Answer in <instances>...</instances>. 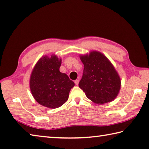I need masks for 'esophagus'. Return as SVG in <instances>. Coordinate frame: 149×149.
Returning <instances> with one entry per match:
<instances>
[{"mask_svg":"<svg viewBox=\"0 0 149 149\" xmlns=\"http://www.w3.org/2000/svg\"><path fill=\"white\" fill-rule=\"evenodd\" d=\"M79 79L75 80V81H74L75 84V85H78V84H79Z\"/></svg>","mask_w":149,"mask_h":149,"instance_id":"obj_1","label":"esophagus"}]
</instances>
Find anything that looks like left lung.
<instances>
[{
  "mask_svg": "<svg viewBox=\"0 0 149 149\" xmlns=\"http://www.w3.org/2000/svg\"><path fill=\"white\" fill-rule=\"evenodd\" d=\"M84 70L79 86L87 98L98 104L114 100L120 88V78L114 66L100 52L80 56Z\"/></svg>",
  "mask_w": 149,
  "mask_h": 149,
  "instance_id": "8db88e82",
  "label": "left lung"
}]
</instances>
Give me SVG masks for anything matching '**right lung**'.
<instances>
[{"mask_svg":"<svg viewBox=\"0 0 149 149\" xmlns=\"http://www.w3.org/2000/svg\"><path fill=\"white\" fill-rule=\"evenodd\" d=\"M61 59L56 55L44 56L38 61L30 78V88L34 98L43 106L61 107L68 99L75 85L66 74L59 71Z\"/></svg>","mask_w":149,"mask_h":149,"instance_id":"right-lung-1","label":"right lung"}]
</instances>
